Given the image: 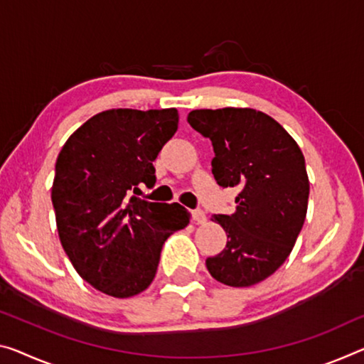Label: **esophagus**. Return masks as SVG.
Wrapping results in <instances>:
<instances>
[{
  "label": "esophagus",
  "mask_w": 364,
  "mask_h": 364,
  "mask_svg": "<svg viewBox=\"0 0 364 364\" xmlns=\"http://www.w3.org/2000/svg\"><path fill=\"white\" fill-rule=\"evenodd\" d=\"M192 220L197 223V225H205L206 223V215H205V211L203 210H193L192 211Z\"/></svg>",
  "instance_id": "1"
}]
</instances>
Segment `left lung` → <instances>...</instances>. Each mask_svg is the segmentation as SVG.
Instances as JSON below:
<instances>
[{"label":"left lung","mask_w":364,"mask_h":364,"mask_svg":"<svg viewBox=\"0 0 364 364\" xmlns=\"http://www.w3.org/2000/svg\"><path fill=\"white\" fill-rule=\"evenodd\" d=\"M187 122L211 139L218 186L236 187V211L211 220L228 234L226 247L206 259L211 277L228 287H252L288 259L304 225L309 178L289 133L254 109L192 110Z\"/></svg>","instance_id":"1"}]
</instances>
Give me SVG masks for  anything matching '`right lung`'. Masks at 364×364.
I'll return each instance as SVG.
<instances>
[{
    "label": "right lung",
    "instance_id": "obj_1",
    "mask_svg": "<svg viewBox=\"0 0 364 364\" xmlns=\"http://www.w3.org/2000/svg\"><path fill=\"white\" fill-rule=\"evenodd\" d=\"M176 109L100 112L61 148L52 187L58 236L73 267L114 298L146 289L172 232L188 225L178 203L136 195L154 187L153 161L177 132Z\"/></svg>",
    "mask_w": 364,
    "mask_h": 364
}]
</instances>
